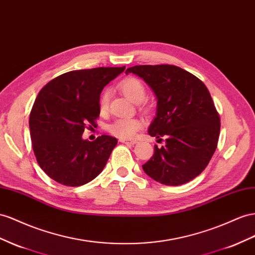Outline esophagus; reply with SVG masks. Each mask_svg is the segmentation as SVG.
<instances>
[{
	"label": "esophagus",
	"mask_w": 255,
	"mask_h": 255,
	"mask_svg": "<svg viewBox=\"0 0 255 255\" xmlns=\"http://www.w3.org/2000/svg\"><path fill=\"white\" fill-rule=\"evenodd\" d=\"M120 141L123 142V143H129V144H135L137 142L136 140H128V139H125V138H121Z\"/></svg>",
	"instance_id": "34e87169"
}]
</instances>
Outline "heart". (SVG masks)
<instances>
[{
    "label": "heart",
    "mask_w": 255,
    "mask_h": 255,
    "mask_svg": "<svg viewBox=\"0 0 255 255\" xmlns=\"http://www.w3.org/2000/svg\"><path fill=\"white\" fill-rule=\"evenodd\" d=\"M120 91L125 94L127 98L135 103L139 104L142 109L147 111L148 105L143 101L146 100L147 89L142 84V81L136 77H128L120 81L118 85ZM109 101H111V91L106 89L102 92L99 101V107L101 113H106L109 107ZM141 128V122L135 118H121L117 119L108 126V130L113 135L120 137V138H132L137 133V130Z\"/></svg>",
    "instance_id": "1"
}]
</instances>
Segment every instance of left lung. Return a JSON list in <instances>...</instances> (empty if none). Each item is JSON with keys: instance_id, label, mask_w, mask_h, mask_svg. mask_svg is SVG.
I'll return each mask as SVG.
<instances>
[{"instance_id": "obj_1", "label": "left lung", "mask_w": 255, "mask_h": 255, "mask_svg": "<svg viewBox=\"0 0 255 255\" xmlns=\"http://www.w3.org/2000/svg\"><path fill=\"white\" fill-rule=\"evenodd\" d=\"M141 77L156 99V117L148 133L161 148L142 169L155 181L180 185L207 167L220 135V116L207 87L193 74L169 64L135 65L126 71Z\"/></svg>"}]
</instances>
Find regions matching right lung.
Listing matches in <instances>:
<instances>
[{
  "label": "right lung",
  "mask_w": 255,
  "mask_h": 255,
  "mask_svg": "<svg viewBox=\"0 0 255 255\" xmlns=\"http://www.w3.org/2000/svg\"><path fill=\"white\" fill-rule=\"evenodd\" d=\"M125 70L71 71L50 80L37 94L29 121L32 147L40 168L54 181L79 187L105 167L118 140L108 135L84 140L82 133L96 125L103 89Z\"/></svg>",
  "instance_id": "obj_1"
}]
</instances>
